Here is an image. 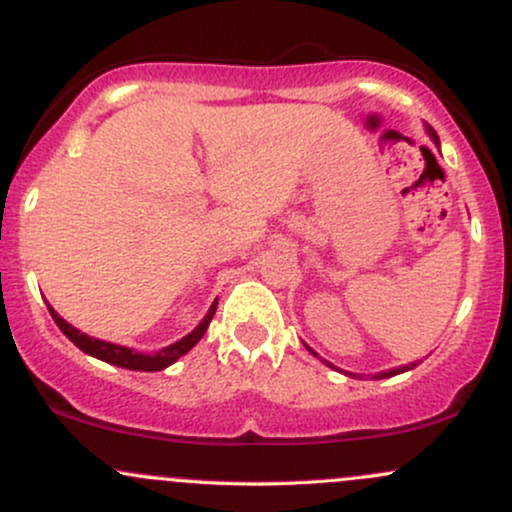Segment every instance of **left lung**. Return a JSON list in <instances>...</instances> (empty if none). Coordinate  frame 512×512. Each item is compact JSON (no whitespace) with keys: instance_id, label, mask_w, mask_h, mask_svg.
<instances>
[{"instance_id":"obj_1","label":"left lung","mask_w":512,"mask_h":512,"mask_svg":"<svg viewBox=\"0 0 512 512\" xmlns=\"http://www.w3.org/2000/svg\"><path fill=\"white\" fill-rule=\"evenodd\" d=\"M426 132H428V137H431L433 139V144H436V146H440V142H438V137H436V132H433V129L431 127H428L426 125ZM308 351H310V354H313V356H317L315 354V351L313 349H310V346H308ZM327 363V361H325ZM327 366H330V368H334L332 366V363H327ZM416 366H419V361H414V363H407V366H399V368H390V370H383V373H375L373 375V380H383V378H392V375H399V373H407V370H414ZM346 375H349V373H346Z\"/></svg>"}]
</instances>
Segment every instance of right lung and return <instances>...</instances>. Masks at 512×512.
Returning <instances> with one entry per match:
<instances>
[{
  "label": "right lung",
  "instance_id": "right-lung-1",
  "mask_svg": "<svg viewBox=\"0 0 512 512\" xmlns=\"http://www.w3.org/2000/svg\"><path fill=\"white\" fill-rule=\"evenodd\" d=\"M216 305H219V301L211 303V308L207 310V315L202 317V322L192 330L190 334H185V337L178 339V342L163 346V349H158L156 354H142V351L137 349H129V346H120V344H113V342H103V339H96V337H88V334L79 332L76 330L74 325H69L64 317L57 315V310L52 308V305H48L52 320L57 322V327L67 334L72 342L79 346L81 351L88 356L93 358H101V361L110 363V366H120V368H127V370H142V373H154V370H163L168 368L170 363L178 361L180 356H185L187 351L195 346L199 339L204 337V332H207L211 317H214L216 313Z\"/></svg>",
  "mask_w": 512,
  "mask_h": 512
}]
</instances>
